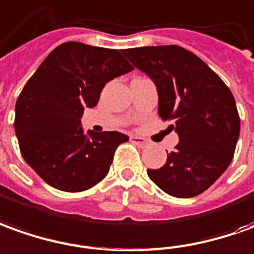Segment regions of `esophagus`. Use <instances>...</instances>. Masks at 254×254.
Masks as SVG:
<instances>
[{
  "instance_id": "esophagus-1",
  "label": "esophagus",
  "mask_w": 254,
  "mask_h": 254,
  "mask_svg": "<svg viewBox=\"0 0 254 254\" xmlns=\"http://www.w3.org/2000/svg\"><path fill=\"white\" fill-rule=\"evenodd\" d=\"M131 141L135 145H138V146H141V148H145V146H149L150 145L149 141L142 137H131Z\"/></svg>"
}]
</instances>
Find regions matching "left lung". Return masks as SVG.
Segmentation results:
<instances>
[{
  "label": "left lung",
  "mask_w": 254,
  "mask_h": 254,
  "mask_svg": "<svg viewBox=\"0 0 254 254\" xmlns=\"http://www.w3.org/2000/svg\"><path fill=\"white\" fill-rule=\"evenodd\" d=\"M155 81L157 113L180 142L148 177L166 193L192 197L216 183L232 162L241 119L231 90L207 64L178 45L122 51Z\"/></svg>",
  "instance_id": "obj_1"
}]
</instances>
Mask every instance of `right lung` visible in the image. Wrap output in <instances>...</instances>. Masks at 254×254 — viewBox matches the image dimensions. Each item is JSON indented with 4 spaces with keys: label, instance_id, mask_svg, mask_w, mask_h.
<instances>
[{
    "label": "right lung",
    "instance_id": "obj_1",
    "mask_svg": "<svg viewBox=\"0 0 254 254\" xmlns=\"http://www.w3.org/2000/svg\"><path fill=\"white\" fill-rule=\"evenodd\" d=\"M134 69L117 50L61 44L24 84L16 101L15 132L23 159L45 183L64 192L92 188L109 173L128 137L88 131L80 117L94 108L105 84Z\"/></svg>",
    "mask_w": 254,
    "mask_h": 254
}]
</instances>
